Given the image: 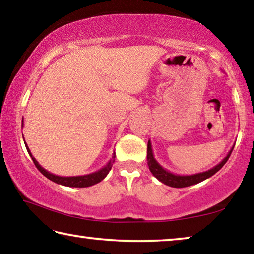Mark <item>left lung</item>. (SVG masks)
<instances>
[{
	"label": "left lung",
	"mask_w": 254,
	"mask_h": 254,
	"mask_svg": "<svg viewBox=\"0 0 254 254\" xmlns=\"http://www.w3.org/2000/svg\"><path fill=\"white\" fill-rule=\"evenodd\" d=\"M233 148L234 147H232L230 152L227 153V156L223 159L218 165L213 167L212 169H209L207 171H203V173L194 174V175H177V174L170 173L169 170L163 168L160 163H159L153 157V151H152V147H151V142H150V140L148 141L147 160H148V166H149L150 171H151V174L158 180H160L162 184L167 185V186L175 187V188H183V187H188V186H191V185L198 184L216 174L217 171L225 165L226 161L229 160Z\"/></svg>",
	"instance_id": "1"
}]
</instances>
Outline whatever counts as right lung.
I'll return each instance as SVG.
<instances>
[{"mask_svg":"<svg viewBox=\"0 0 254 254\" xmlns=\"http://www.w3.org/2000/svg\"><path fill=\"white\" fill-rule=\"evenodd\" d=\"M22 127H23V121H22ZM25 144V148H27L28 152L30 154V157L32 158V160L34 162V165L38 168V170L40 171V173L46 176L47 178L50 179L51 182H54L56 184H59V185H63V186H67V187H79V188H83V187H89V186H93V185H95L97 183H100L101 180L104 179L107 174L110 173V170L112 168V166H113L114 160H115V152H113V156H112L111 160L106 163V165L101 168L100 170L95 171V173H92V174H88V175H84V176H72V177H62V176H57V175H54L49 173V171H47L45 168H42V167L39 165V162H38L36 159L33 158L31 151H30L29 147L27 145V143L24 142Z\"/></svg>","mask_w":254,"mask_h":254,"instance_id":"right-lung-1","label":"right lung"}]
</instances>
